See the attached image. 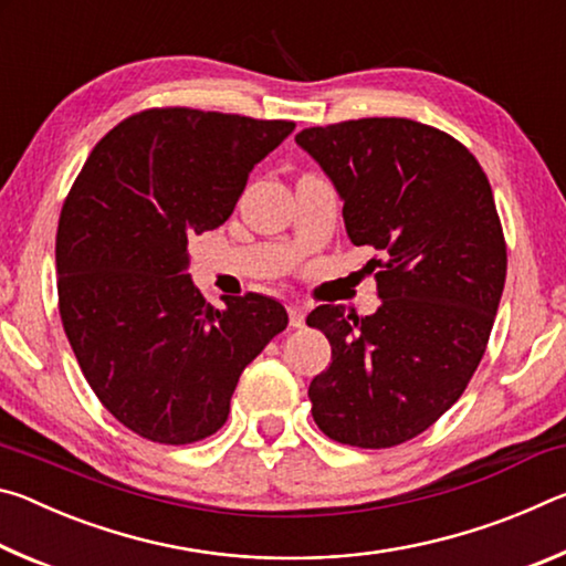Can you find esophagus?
Instances as JSON below:
<instances>
[{
  "mask_svg": "<svg viewBox=\"0 0 566 566\" xmlns=\"http://www.w3.org/2000/svg\"><path fill=\"white\" fill-rule=\"evenodd\" d=\"M286 312H290V324L294 329H302L304 327V317H306V312H304V306L302 304H290L286 306Z\"/></svg>",
  "mask_w": 566,
  "mask_h": 566,
  "instance_id": "34e87169",
  "label": "esophagus"
}]
</instances>
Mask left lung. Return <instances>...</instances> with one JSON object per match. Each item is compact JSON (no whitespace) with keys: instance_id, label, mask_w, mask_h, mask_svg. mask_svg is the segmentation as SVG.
<instances>
[{"instance_id":"left-lung-1","label":"left lung","mask_w":566,"mask_h":566,"mask_svg":"<svg viewBox=\"0 0 566 566\" xmlns=\"http://www.w3.org/2000/svg\"><path fill=\"white\" fill-rule=\"evenodd\" d=\"M296 145L339 191L352 244L379 254L375 314L306 317L332 344L312 417L334 442L397 447L462 397L490 342L506 280L490 179L462 142L401 117L310 127Z\"/></svg>"}]
</instances>
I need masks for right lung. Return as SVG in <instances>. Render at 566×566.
Wrapping results in <instances>:
<instances>
[{"label":"right lung","mask_w":566,"mask_h":566,"mask_svg":"<svg viewBox=\"0 0 566 566\" xmlns=\"http://www.w3.org/2000/svg\"><path fill=\"white\" fill-rule=\"evenodd\" d=\"M294 122L189 107L145 109L92 149L56 229V292L94 395L134 434L191 444L227 421L244 367L286 329L262 294L214 310L187 244L224 224L249 171Z\"/></svg>","instance_id":"right-lung-1"}]
</instances>
